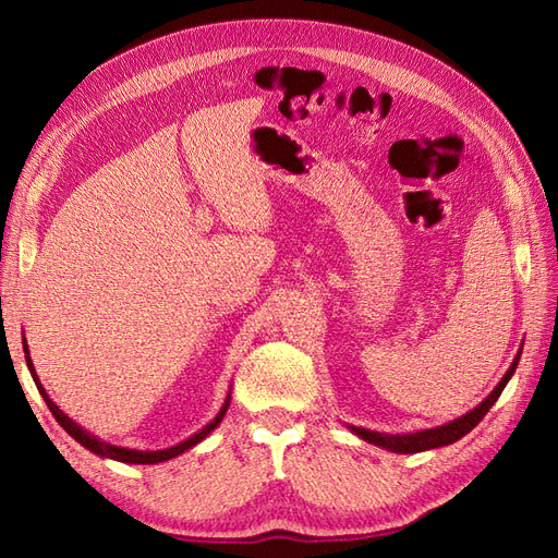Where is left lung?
Returning <instances> with one entry per match:
<instances>
[{
	"mask_svg": "<svg viewBox=\"0 0 558 558\" xmlns=\"http://www.w3.org/2000/svg\"><path fill=\"white\" fill-rule=\"evenodd\" d=\"M519 356L521 351L517 353V359L512 361L510 369L505 373V377L498 381V386L492 391L484 402H480L475 410L463 414L461 418H453L451 424L445 426H437V428H428V430H418V433H408V435H386V433H375V430H365V428H353L351 430L356 433L359 437H363L365 442L369 445H377L384 447L388 451H396V453H416V451H426V449H435V447H445L451 445L456 440H461L463 435H468L472 428H475L480 421L486 416V412L494 408V402L500 398L502 388L508 386L510 377L514 375V369L519 365Z\"/></svg>",
	"mask_w": 558,
	"mask_h": 558,
	"instance_id": "8db88e82",
	"label": "left lung"
}]
</instances>
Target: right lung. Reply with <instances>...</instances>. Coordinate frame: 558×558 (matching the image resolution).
<instances>
[{"label": "right lung", "instance_id": "1", "mask_svg": "<svg viewBox=\"0 0 558 558\" xmlns=\"http://www.w3.org/2000/svg\"><path fill=\"white\" fill-rule=\"evenodd\" d=\"M23 349H25V361H27V367H29V373H32V379H35V384H37V388H39V393H41V398L46 400V404H48V410L53 412V416H56V421L58 424L70 433L76 442H81L83 447L86 449H90L93 453H97V456H105V459H113V461H121V463H142V465H150V463H162V461H170V459H174V456H179V453H183L185 449H191V447H195L197 442H202L205 440V437L221 424V418L226 416V412H228V404H230V396L226 398V404L221 408V412L216 414V418L211 421V424H207L205 428H202L199 433H195L193 437H189V440L185 442H179L177 447H170V449H160V451H137V449H125V447H116V445H109V442H102V440H97L95 435H90L88 430H83L76 421H72L70 416H66L58 404L48 398V393L44 391V386H41V381H39V377H37V373H35V365H32V359H29V351H27V344H25V340H23Z\"/></svg>", "mask_w": 558, "mask_h": 558}]
</instances>
